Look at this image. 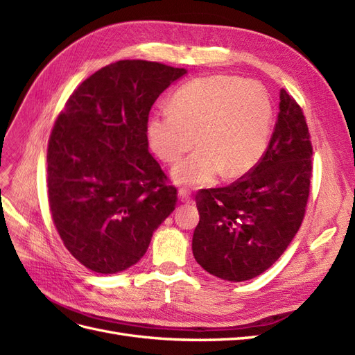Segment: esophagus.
I'll use <instances>...</instances> for the list:
<instances>
[{
    "instance_id": "obj_1",
    "label": "esophagus",
    "mask_w": 355,
    "mask_h": 355,
    "mask_svg": "<svg viewBox=\"0 0 355 355\" xmlns=\"http://www.w3.org/2000/svg\"><path fill=\"white\" fill-rule=\"evenodd\" d=\"M178 196H179V200L182 201V202H192V198H191V194H189V191H187V189H179V192H178Z\"/></svg>"
}]
</instances>
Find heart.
<instances>
[{"label":"heart","instance_id":"b5f03b06","mask_svg":"<svg viewBox=\"0 0 355 355\" xmlns=\"http://www.w3.org/2000/svg\"><path fill=\"white\" fill-rule=\"evenodd\" d=\"M271 125L272 103L261 84L211 75L180 89L173 110L154 114L148 139L167 164H175L197 142L200 151L179 163L171 179L180 187H206L220 173L225 179L249 173L266 151Z\"/></svg>","mask_w":355,"mask_h":355}]
</instances>
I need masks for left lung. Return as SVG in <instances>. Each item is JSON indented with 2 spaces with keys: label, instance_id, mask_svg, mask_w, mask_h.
<instances>
[{
  "label": "left lung",
  "instance_id": "1",
  "mask_svg": "<svg viewBox=\"0 0 355 355\" xmlns=\"http://www.w3.org/2000/svg\"><path fill=\"white\" fill-rule=\"evenodd\" d=\"M266 153L225 188L201 189L192 253L207 272L240 283L266 271L292 243L309 196L313 146L300 106L284 89Z\"/></svg>",
  "mask_w": 355,
  "mask_h": 355
}]
</instances>
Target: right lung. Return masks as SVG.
I'll list each match as a JSON object with an SVG mask.
<instances>
[{"label": "right lung", "instance_id": "obj_1", "mask_svg": "<svg viewBox=\"0 0 355 355\" xmlns=\"http://www.w3.org/2000/svg\"><path fill=\"white\" fill-rule=\"evenodd\" d=\"M187 69L118 60L83 81L49 141L53 222L69 253L98 274L141 261L176 206V188L148 151V115Z\"/></svg>", "mask_w": 355, "mask_h": 355}]
</instances>
